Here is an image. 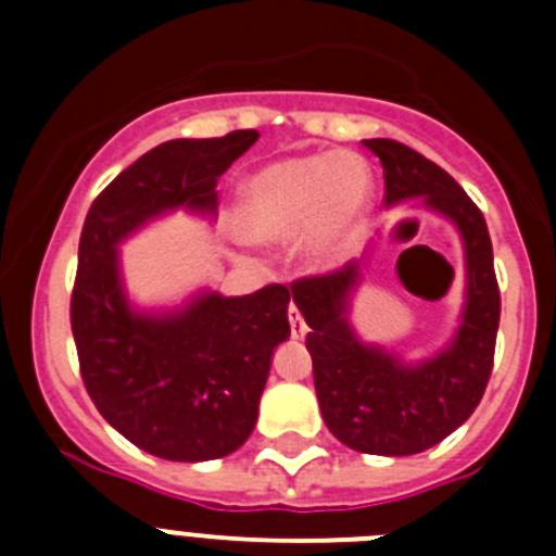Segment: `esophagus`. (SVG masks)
Masks as SVG:
<instances>
[{"instance_id": "esophagus-1", "label": "esophagus", "mask_w": 556, "mask_h": 556, "mask_svg": "<svg viewBox=\"0 0 556 556\" xmlns=\"http://www.w3.org/2000/svg\"><path fill=\"white\" fill-rule=\"evenodd\" d=\"M289 328H292L294 339H303L308 333V326L301 317V312H298V306H289Z\"/></svg>"}]
</instances>
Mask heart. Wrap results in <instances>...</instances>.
Masks as SVG:
<instances>
[{"label":"heart","mask_w":556,"mask_h":556,"mask_svg":"<svg viewBox=\"0 0 556 556\" xmlns=\"http://www.w3.org/2000/svg\"><path fill=\"white\" fill-rule=\"evenodd\" d=\"M372 203V172L348 150L312 152L273 161L244 180L236 225L253 242H287L298 236L314 267L342 258Z\"/></svg>","instance_id":"b5f03b06"}]
</instances>
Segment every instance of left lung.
<instances>
[{
	"label": "left lung",
	"mask_w": 556,
	"mask_h": 556,
	"mask_svg": "<svg viewBox=\"0 0 556 556\" xmlns=\"http://www.w3.org/2000/svg\"><path fill=\"white\" fill-rule=\"evenodd\" d=\"M365 147L384 166L387 205L420 198L459 230L468 269L459 331L445 351L417 365L365 345L348 323L358 262L294 281L292 298L312 328L314 390L331 434L362 454L409 456L445 440L479 406L493 372L501 294L488 223L462 186L401 141L367 139Z\"/></svg>",
	"instance_id": "1"
}]
</instances>
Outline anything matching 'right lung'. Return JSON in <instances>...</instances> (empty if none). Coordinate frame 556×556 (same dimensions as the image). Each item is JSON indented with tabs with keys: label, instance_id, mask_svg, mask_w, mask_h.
<instances>
[{
	"label": "right lung",
	"instance_id": "add662e5",
	"mask_svg": "<svg viewBox=\"0 0 556 556\" xmlns=\"http://www.w3.org/2000/svg\"><path fill=\"white\" fill-rule=\"evenodd\" d=\"M258 139H175L119 172L88 208L72 289V333L88 395L113 429L161 459L205 462L250 437L273 351L289 339V289L203 292L141 314L122 289L119 242L164 211L217 208V178Z\"/></svg>",
	"mask_w": 556,
	"mask_h": 556
}]
</instances>
